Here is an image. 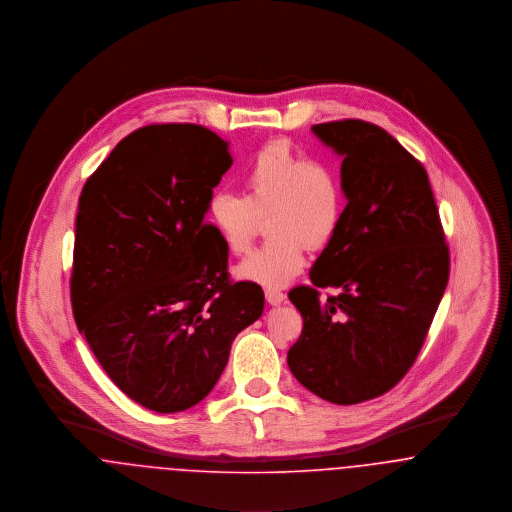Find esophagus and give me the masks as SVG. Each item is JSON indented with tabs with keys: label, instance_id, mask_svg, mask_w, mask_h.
<instances>
[{
	"label": "esophagus",
	"instance_id": "1",
	"mask_svg": "<svg viewBox=\"0 0 512 512\" xmlns=\"http://www.w3.org/2000/svg\"><path fill=\"white\" fill-rule=\"evenodd\" d=\"M266 300L271 306H279L285 302V293L279 289H266Z\"/></svg>",
	"mask_w": 512,
	"mask_h": 512
}]
</instances>
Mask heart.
I'll use <instances>...</instances> for the list:
<instances>
[{"instance_id": "heart-1", "label": "heart", "mask_w": 512, "mask_h": 512, "mask_svg": "<svg viewBox=\"0 0 512 512\" xmlns=\"http://www.w3.org/2000/svg\"><path fill=\"white\" fill-rule=\"evenodd\" d=\"M243 194L219 190L208 202V221L233 254H244L260 219H268L271 241L248 254L235 277L279 289L306 266V244L325 248L345 217V187L327 160H308L285 140L264 146L243 171Z\"/></svg>"}]
</instances>
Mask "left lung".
Here are the masks:
<instances>
[{
  "label": "left lung",
  "instance_id": "8db88e82",
  "mask_svg": "<svg viewBox=\"0 0 512 512\" xmlns=\"http://www.w3.org/2000/svg\"><path fill=\"white\" fill-rule=\"evenodd\" d=\"M312 133L343 158L345 217L289 298L304 327L289 349L293 376L323 401L387 393L414 364L449 281V248L422 163L372 123H320Z\"/></svg>",
  "mask_w": 512,
  "mask_h": 512
}]
</instances>
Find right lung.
I'll return each instance as SVG.
<instances>
[{
    "mask_svg": "<svg viewBox=\"0 0 512 512\" xmlns=\"http://www.w3.org/2000/svg\"><path fill=\"white\" fill-rule=\"evenodd\" d=\"M231 163L210 129L150 125L111 150L79 198L75 322L111 381L160 414L200 403L264 312L260 285L229 281V250L204 221Z\"/></svg>",
    "mask_w": 512,
    "mask_h": 512,
    "instance_id": "right-lung-1",
    "label": "right lung"
}]
</instances>
